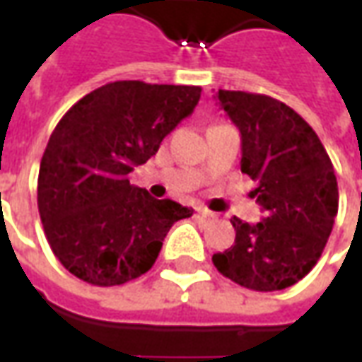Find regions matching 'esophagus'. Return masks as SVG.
I'll return each mask as SVG.
<instances>
[{
  "mask_svg": "<svg viewBox=\"0 0 362 362\" xmlns=\"http://www.w3.org/2000/svg\"><path fill=\"white\" fill-rule=\"evenodd\" d=\"M196 217H197V221H209V219H213V217H215V213L207 211V209H202V207H199V209H197V213H196Z\"/></svg>",
  "mask_w": 362,
  "mask_h": 362,
  "instance_id": "esophagus-1",
  "label": "esophagus"
}]
</instances>
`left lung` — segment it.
<instances>
[{
    "label": "left lung",
    "mask_w": 362,
    "mask_h": 362,
    "mask_svg": "<svg viewBox=\"0 0 362 362\" xmlns=\"http://www.w3.org/2000/svg\"><path fill=\"white\" fill-rule=\"evenodd\" d=\"M243 137L240 170L258 182L264 209L256 225L233 217L235 244L213 266L240 287L272 293L308 275L326 248L339 205L337 178L316 132L277 98L244 90L217 93Z\"/></svg>",
    "instance_id": "left-lung-1"
}]
</instances>
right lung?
<instances>
[{"label": "right lung", "mask_w": 362, "mask_h": 362, "mask_svg": "<svg viewBox=\"0 0 362 362\" xmlns=\"http://www.w3.org/2000/svg\"><path fill=\"white\" fill-rule=\"evenodd\" d=\"M202 87L106 83L69 108L52 132L38 173V213L54 256L96 287L141 277L166 233L192 209L129 184L160 141L188 118Z\"/></svg>", "instance_id": "right-lung-1"}]
</instances>
